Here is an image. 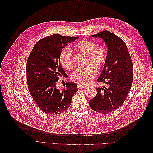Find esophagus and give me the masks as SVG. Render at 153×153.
Wrapping results in <instances>:
<instances>
[{
	"instance_id": "esophagus-1",
	"label": "esophagus",
	"mask_w": 153,
	"mask_h": 153,
	"mask_svg": "<svg viewBox=\"0 0 153 153\" xmlns=\"http://www.w3.org/2000/svg\"><path fill=\"white\" fill-rule=\"evenodd\" d=\"M85 86L83 85H78V90H80L81 89H82V88H84Z\"/></svg>"
}]
</instances>
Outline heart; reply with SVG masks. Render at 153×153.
<instances>
[{
    "label": "heart",
    "instance_id": "1",
    "mask_svg": "<svg viewBox=\"0 0 153 153\" xmlns=\"http://www.w3.org/2000/svg\"><path fill=\"white\" fill-rule=\"evenodd\" d=\"M74 49L78 52L85 54V63L89 64L85 68L76 69L71 75V80L80 84H88L97 75V68L102 67L107 56V51L104 45L96 44L89 40H82L78 42ZM60 62L61 65L67 69H71L74 66V62L71 50L64 48L60 55Z\"/></svg>",
    "mask_w": 153,
    "mask_h": 153
}]
</instances>
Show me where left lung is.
Returning <instances> with one entry per match:
<instances>
[{
    "instance_id": "1",
    "label": "left lung",
    "mask_w": 153,
    "mask_h": 153,
    "mask_svg": "<svg viewBox=\"0 0 153 153\" xmlns=\"http://www.w3.org/2000/svg\"><path fill=\"white\" fill-rule=\"evenodd\" d=\"M91 36L103 39L108 47L106 61L97 81L108 87H97L89 106L95 112L107 114L121 106L127 98L133 83V62L126 45L116 35L104 30Z\"/></svg>"
}]
</instances>
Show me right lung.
<instances>
[{
  "label": "right lung",
  "instance_id": "obj_1",
  "mask_svg": "<svg viewBox=\"0 0 153 153\" xmlns=\"http://www.w3.org/2000/svg\"><path fill=\"white\" fill-rule=\"evenodd\" d=\"M79 37L53 34L40 39L32 48L27 62L26 75L30 94L41 110L57 115L66 111L78 91L73 82L66 84L65 89L56 88L60 76H68L60 63L62 49Z\"/></svg>",
  "mask_w": 153,
  "mask_h": 153
}]
</instances>
